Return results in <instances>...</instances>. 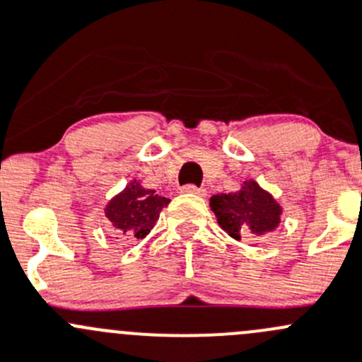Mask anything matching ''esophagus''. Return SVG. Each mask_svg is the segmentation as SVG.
I'll use <instances>...</instances> for the list:
<instances>
[{"label":"esophagus","instance_id":"obj_1","mask_svg":"<svg viewBox=\"0 0 362 362\" xmlns=\"http://www.w3.org/2000/svg\"><path fill=\"white\" fill-rule=\"evenodd\" d=\"M182 192H187V194H196V196H206V191L202 187H196V185H185L182 189Z\"/></svg>","mask_w":362,"mask_h":362}]
</instances>
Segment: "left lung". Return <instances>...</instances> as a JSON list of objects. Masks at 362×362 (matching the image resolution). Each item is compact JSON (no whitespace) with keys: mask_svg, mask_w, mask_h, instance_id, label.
Returning a JSON list of instances; mask_svg holds the SVG:
<instances>
[{"mask_svg":"<svg viewBox=\"0 0 362 362\" xmlns=\"http://www.w3.org/2000/svg\"><path fill=\"white\" fill-rule=\"evenodd\" d=\"M210 209L219 226L235 240L242 237L274 231L281 223L283 209L274 196L262 189L256 180H245L240 191L219 192L210 198Z\"/></svg>","mask_w":362,"mask_h":362,"instance_id":"obj_1","label":"left lung"}]
</instances>
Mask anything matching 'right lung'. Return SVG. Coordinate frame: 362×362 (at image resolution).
Instances as JSON below:
<instances>
[{"instance_id": "obj_1", "label": "right lung", "mask_w": 362, "mask_h": 362, "mask_svg": "<svg viewBox=\"0 0 362 362\" xmlns=\"http://www.w3.org/2000/svg\"><path fill=\"white\" fill-rule=\"evenodd\" d=\"M168 203L170 199L156 194L153 189H146L141 182L132 180L124 191L110 199L104 214L120 237L145 238Z\"/></svg>"}]
</instances>
